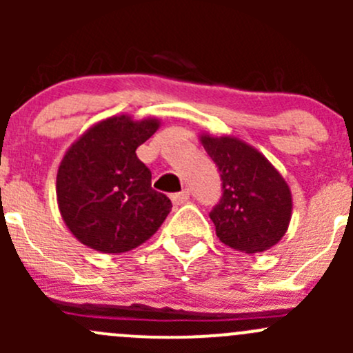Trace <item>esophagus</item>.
<instances>
[{
    "instance_id": "34e87169",
    "label": "esophagus",
    "mask_w": 353,
    "mask_h": 353,
    "mask_svg": "<svg viewBox=\"0 0 353 353\" xmlns=\"http://www.w3.org/2000/svg\"><path fill=\"white\" fill-rule=\"evenodd\" d=\"M170 198H172L174 205H184V203L190 201V191L184 190V191H181V193L172 194V196H170Z\"/></svg>"
}]
</instances>
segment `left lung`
<instances>
[{
  "mask_svg": "<svg viewBox=\"0 0 353 353\" xmlns=\"http://www.w3.org/2000/svg\"><path fill=\"white\" fill-rule=\"evenodd\" d=\"M222 177V199L212 210L216 237L236 251L263 252L279 244L292 219V193L261 152L230 134H199Z\"/></svg>",
  "mask_w": 353,
  "mask_h": 353,
  "instance_id": "8db88e82",
  "label": "left lung"
}]
</instances>
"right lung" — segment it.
<instances>
[{
	"label": "right lung",
	"mask_w": 353,
	"mask_h": 353,
	"mask_svg": "<svg viewBox=\"0 0 353 353\" xmlns=\"http://www.w3.org/2000/svg\"><path fill=\"white\" fill-rule=\"evenodd\" d=\"M160 128V119L116 114L88 128L66 150L56 176L58 208L68 230L105 254L147 243L172 203L152 188V172L137 148Z\"/></svg>",
	"instance_id": "obj_1"
}]
</instances>
